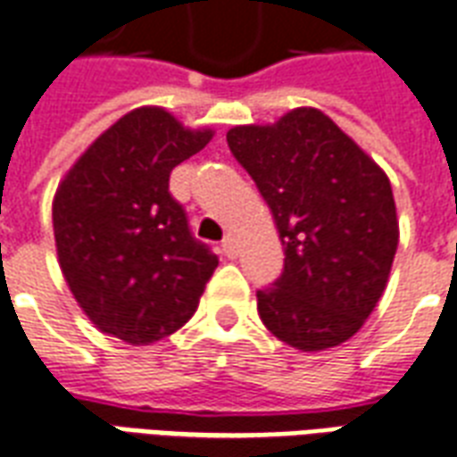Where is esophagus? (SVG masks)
I'll return each instance as SVG.
<instances>
[{
    "mask_svg": "<svg viewBox=\"0 0 457 457\" xmlns=\"http://www.w3.org/2000/svg\"><path fill=\"white\" fill-rule=\"evenodd\" d=\"M220 252L228 256V259H237V242H235V237H225L220 244Z\"/></svg>",
    "mask_w": 457,
    "mask_h": 457,
    "instance_id": "obj_1",
    "label": "esophagus"
}]
</instances>
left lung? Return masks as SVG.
Masks as SVG:
<instances>
[{
	"label": "left lung",
	"instance_id": "left-lung-1",
	"mask_svg": "<svg viewBox=\"0 0 457 457\" xmlns=\"http://www.w3.org/2000/svg\"><path fill=\"white\" fill-rule=\"evenodd\" d=\"M285 246L283 275L256 292L278 340L319 353L350 340L381 299L398 249L388 177L321 110L228 131Z\"/></svg>",
	"mask_w": 457,
	"mask_h": 457
}]
</instances>
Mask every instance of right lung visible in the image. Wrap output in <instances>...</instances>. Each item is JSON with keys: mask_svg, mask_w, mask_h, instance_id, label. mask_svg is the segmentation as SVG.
I'll list each match as a JSON object with an SVG mask.
<instances>
[{"mask_svg": "<svg viewBox=\"0 0 457 457\" xmlns=\"http://www.w3.org/2000/svg\"><path fill=\"white\" fill-rule=\"evenodd\" d=\"M213 138L138 107L90 144L52 204L57 256L90 321L129 345L172 336L196 312L215 256L191 235L170 172Z\"/></svg>", "mask_w": 457, "mask_h": 457, "instance_id": "1", "label": "right lung"}]
</instances>
